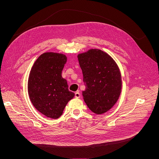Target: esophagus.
Here are the masks:
<instances>
[{
	"instance_id": "obj_1",
	"label": "esophagus",
	"mask_w": 159,
	"mask_h": 159,
	"mask_svg": "<svg viewBox=\"0 0 159 159\" xmlns=\"http://www.w3.org/2000/svg\"><path fill=\"white\" fill-rule=\"evenodd\" d=\"M81 96V94L80 92H78V91H77V92L75 93V98H80Z\"/></svg>"
}]
</instances>
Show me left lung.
Wrapping results in <instances>:
<instances>
[{
  "instance_id": "1",
  "label": "left lung",
  "mask_w": 159,
  "mask_h": 159,
  "mask_svg": "<svg viewBox=\"0 0 159 159\" xmlns=\"http://www.w3.org/2000/svg\"><path fill=\"white\" fill-rule=\"evenodd\" d=\"M84 75V102L94 113H106L116 103L121 92V71L107 53L90 49L78 55Z\"/></svg>"
}]
</instances>
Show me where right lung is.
<instances>
[{
	"instance_id": "1",
	"label": "right lung",
	"mask_w": 159,
	"mask_h": 159,
	"mask_svg": "<svg viewBox=\"0 0 159 159\" xmlns=\"http://www.w3.org/2000/svg\"><path fill=\"white\" fill-rule=\"evenodd\" d=\"M66 61L67 57L63 54L45 52L38 57L30 71L28 95L34 107L47 117H60L75 96L61 76Z\"/></svg>"
}]
</instances>
